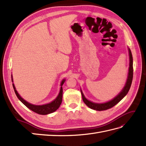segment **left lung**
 I'll return each instance as SVG.
<instances>
[{
  "label": "left lung",
  "instance_id": "obj_1",
  "mask_svg": "<svg viewBox=\"0 0 146 146\" xmlns=\"http://www.w3.org/2000/svg\"><path fill=\"white\" fill-rule=\"evenodd\" d=\"M128 52H129V70H128V78H127L126 84L125 85L124 88H123L121 92L119 94L115 97V98L111 99L110 101H108L105 103H95L92 102L90 100H88L85 98L83 92H82L81 89V93L82 95V98H83V102L88 107H89L90 109L98 110V111H102V110H106L107 109H109L110 108L115 106L116 104H117L120 100L124 98V97L128 94V92L129 90L131 85L132 83L133 77V56L131 52L130 48L128 47Z\"/></svg>",
  "mask_w": 146,
  "mask_h": 146
}]
</instances>
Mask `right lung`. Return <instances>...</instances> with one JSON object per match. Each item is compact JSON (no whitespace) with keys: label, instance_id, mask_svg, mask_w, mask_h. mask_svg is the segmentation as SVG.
Masks as SVG:
<instances>
[{"label":"right lung","instance_id":"obj_1","mask_svg":"<svg viewBox=\"0 0 146 146\" xmlns=\"http://www.w3.org/2000/svg\"><path fill=\"white\" fill-rule=\"evenodd\" d=\"M12 81L13 82L12 74ZM65 79H63L62 81L61 84H60L61 87H60V92L57 98H56L53 101H52L51 102L48 104H44V105H40V106L34 105V104H32L31 103H29L27 101H26V100L22 98L20 96V94H18L17 91L16 90V88H15V86L14 84L13 83L12 84L14 89V91L15 92L17 98L26 107H27L28 109L35 112V113H37L40 115H47L51 113H53V112L57 110L59 108L60 106L61 105L62 102V94H63L62 85L65 83Z\"/></svg>","mask_w":146,"mask_h":146}]
</instances>
